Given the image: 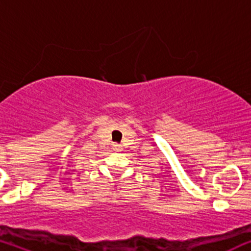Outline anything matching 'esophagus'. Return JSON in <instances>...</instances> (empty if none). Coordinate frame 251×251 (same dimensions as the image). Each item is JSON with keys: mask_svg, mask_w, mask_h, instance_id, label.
Here are the masks:
<instances>
[{"mask_svg": "<svg viewBox=\"0 0 251 251\" xmlns=\"http://www.w3.org/2000/svg\"><path fill=\"white\" fill-rule=\"evenodd\" d=\"M113 149H114L115 151H120V150H121L120 145H118V144H114V145H113Z\"/></svg>", "mask_w": 251, "mask_h": 251, "instance_id": "obj_1", "label": "esophagus"}]
</instances>
